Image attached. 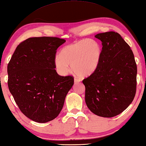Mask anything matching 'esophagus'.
<instances>
[{
    "label": "esophagus",
    "mask_w": 146,
    "mask_h": 146,
    "mask_svg": "<svg viewBox=\"0 0 146 146\" xmlns=\"http://www.w3.org/2000/svg\"><path fill=\"white\" fill-rule=\"evenodd\" d=\"M80 82V79L77 78V77H75V78H74V82L77 83V82Z\"/></svg>",
    "instance_id": "obj_1"
}]
</instances>
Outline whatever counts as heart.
Returning <instances> with one entry per match:
<instances>
[{"label": "heart", "instance_id": "1", "mask_svg": "<svg viewBox=\"0 0 146 146\" xmlns=\"http://www.w3.org/2000/svg\"><path fill=\"white\" fill-rule=\"evenodd\" d=\"M102 56V47L97 40H81L64 47L55 59L56 69L61 75H66L71 69L82 77H87L94 72Z\"/></svg>", "mask_w": 146, "mask_h": 146}]
</instances>
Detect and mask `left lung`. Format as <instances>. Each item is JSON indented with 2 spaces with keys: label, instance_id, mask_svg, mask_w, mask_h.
<instances>
[{
  "label": "left lung",
  "instance_id": "8db88e82",
  "mask_svg": "<svg viewBox=\"0 0 146 146\" xmlns=\"http://www.w3.org/2000/svg\"><path fill=\"white\" fill-rule=\"evenodd\" d=\"M95 37L102 42V56L94 72L82 80L85 100L94 114L112 117L127 109L134 98L137 66L130 46L117 32Z\"/></svg>",
  "mask_w": 146,
  "mask_h": 146
}]
</instances>
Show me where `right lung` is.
<instances>
[{
  "label": "right lung",
  "instance_id": "1",
  "mask_svg": "<svg viewBox=\"0 0 146 146\" xmlns=\"http://www.w3.org/2000/svg\"><path fill=\"white\" fill-rule=\"evenodd\" d=\"M66 40L51 37H31L16 48L7 66L8 87L21 112L35 122L56 118L74 85L72 76L58 75L56 50Z\"/></svg>",
  "mask_w": 146,
  "mask_h": 146
}]
</instances>
